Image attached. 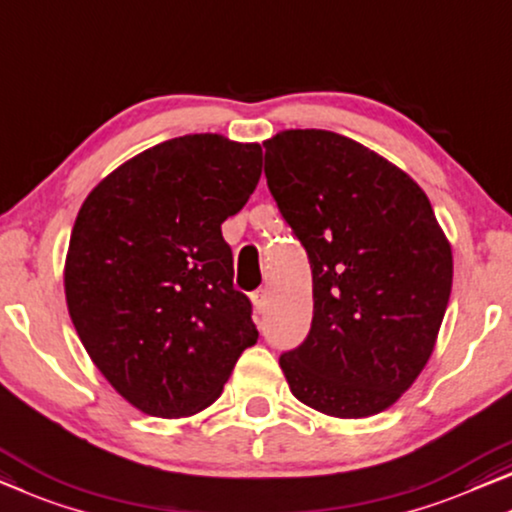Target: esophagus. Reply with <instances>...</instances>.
Instances as JSON below:
<instances>
[{
    "label": "esophagus",
    "mask_w": 512,
    "mask_h": 512,
    "mask_svg": "<svg viewBox=\"0 0 512 512\" xmlns=\"http://www.w3.org/2000/svg\"><path fill=\"white\" fill-rule=\"evenodd\" d=\"M268 291H265V288H261V291H256L254 295H251V302H254V309H256V314H263L265 311V307H268Z\"/></svg>",
    "instance_id": "1"
}]
</instances>
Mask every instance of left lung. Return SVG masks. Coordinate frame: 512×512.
I'll return each mask as SVG.
<instances>
[{
    "instance_id": "8db88e82",
    "label": "left lung",
    "mask_w": 512,
    "mask_h": 512,
    "mask_svg": "<svg viewBox=\"0 0 512 512\" xmlns=\"http://www.w3.org/2000/svg\"><path fill=\"white\" fill-rule=\"evenodd\" d=\"M265 177L314 281L305 342L279 358L291 392L332 418L397 402L434 351L453 251L402 168L323 129L265 140Z\"/></svg>"
}]
</instances>
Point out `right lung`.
<instances>
[{"label":"right lung","instance_id":"1","mask_svg":"<svg viewBox=\"0 0 512 512\" xmlns=\"http://www.w3.org/2000/svg\"><path fill=\"white\" fill-rule=\"evenodd\" d=\"M261 166L258 143L194 133L115 168L80 207L69 316L99 372L147 416L207 409L256 344L221 224L254 194Z\"/></svg>","mask_w":512,"mask_h":512}]
</instances>
